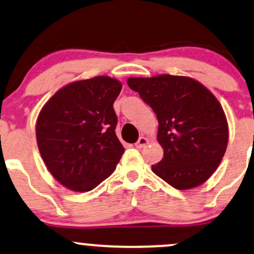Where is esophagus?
I'll return each instance as SVG.
<instances>
[{
	"mask_svg": "<svg viewBox=\"0 0 254 254\" xmlns=\"http://www.w3.org/2000/svg\"><path fill=\"white\" fill-rule=\"evenodd\" d=\"M147 144H149V139L145 138V136H140V138H139V140L135 142V147L136 149H142V147L146 146Z\"/></svg>",
	"mask_w": 254,
	"mask_h": 254,
	"instance_id": "34e87169",
	"label": "esophagus"
}]
</instances>
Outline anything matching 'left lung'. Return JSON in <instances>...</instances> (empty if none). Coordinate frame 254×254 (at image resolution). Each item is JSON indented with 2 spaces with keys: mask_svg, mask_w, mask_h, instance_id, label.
<instances>
[{
  "mask_svg": "<svg viewBox=\"0 0 254 254\" xmlns=\"http://www.w3.org/2000/svg\"><path fill=\"white\" fill-rule=\"evenodd\" d=\"M158 120V142L163 158L152 172L174 189L204 184L217 169L228 144L226 115L216 97L194 79L169 74L129 78Z\"/></svg>",
  "mask_w": 254,
  "mask_h": 254,
  "instance_id": "8db88e82",
  "label": "left lung"
}]
</instances>
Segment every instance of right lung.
<instances>
[{
	"label": "right lung",
	"instance_id": "add662e5",
	"mask_svg": "<svg viewBox=\"0 0 254 254\" xmlns=\"http://www.w3.org/2000/svg\"><path fill=\"white\" fill-rule=\"evenodd\" d=\"M121 89V82L109 76L72 82L39 113V152L51 175L67 189L93 190L112 175L124 155L113 108Z\"/></svg>",
	"mask_w": 254,
	"mask_h": 254
}]
</instances>
